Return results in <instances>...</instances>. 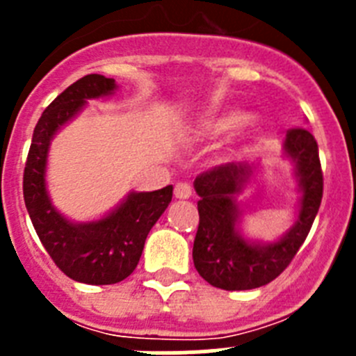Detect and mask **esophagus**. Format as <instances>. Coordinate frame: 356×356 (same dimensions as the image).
Here are the masks:
<instances>
[{"label": "esophagus", "mask_w": 356, "mask_h": 356, "mask_svg": "<svg viewBox=\"0 0 356 356\" xmlns=\"http://www.w3.org/2000/svg\"><path fill=\"white\" fill-rule=\"evenodd\" d=\"M175 196L178 197V200H188V197L193 196V187L188 184L180 181V184L175 185Z\"/></svg>", "instance_id": "34e87169"}]
</instances>
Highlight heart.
Masks as SVG:
<instances>
[{
	"mask_svg": "<svg viewBox=\"0 0 356 356\" xmlns=\"http://www.w3.org/2000/svg\"><path fill=\"white\" fill-rule=\"evenodd\" d=\"M235 128V137L238 144H248L254 139L257 134V121L248 119L242 110H225L219 114H210L201 119L196 127V135L200 139H219L225 134Z\"/></svg>",
	"mask_w": 356,
	"mask_h": 356,
	"instance_id": "heart-1",
	"label": "heart"
}]
</instances>
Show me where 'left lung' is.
I'll return each instance as SVG.
<instances>
[{
    "instance_id": "obj_1",
    "label": "left lung",
    "mask_w": 356,
    "mask_h": 356,
    "mask_svg": "<svg viewBox=\"0 0 356 356\" xmlns=\"http://www.w3.org/2000/svg\"><path fill=\"white\" fill-rule=\"evenodd\" d=\"M284 155L294 163L300 201L296 221L278 241H250L241 234L238 194L253 180L259 163L229 162L203 172L194 180L200 196V226L193 259L200 276L225 291H248L267 285L285 271L307 238L323 200V171L314 135L292 128Z\"/></svg>"
}]
</instances>
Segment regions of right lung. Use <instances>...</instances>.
Segmentation results:
<instances>
[{
	"instance_id": "obj_1",
	"label": "right lung",
	"mask_w": 356,
	"mask_h": 356,
	"mask_svg": "<svg viewBox=\"0 0 356 356\" xmlns=\"http://www.w3.org/2000/svg\"><path fill=\"white\" fill-rule=\"evenodd\" d=\"M114 78L87 74L53 99L37 122L23 176L26 210L42 246L64 275L89 285L122 282L140 260L149 229L171 203L172 185L130 193L97 221L74 222L53 207L46 188L48 151L56 131L76 118L87 99L114 94Z\"/></svg>"
}]
</instances>
